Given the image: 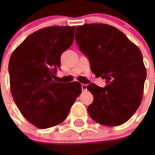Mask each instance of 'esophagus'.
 I'll return each instance as SVG.
<instances>
[{"label":"esophagus","mask_w":155,"mask_h":155,"mask_svg":"<svg viewBox=\"0 0 155 155\" xmlns=\"http://www.w3.org/2000/svg\"><path fill=\"white\" fill-rule=\"evenodd\" d=\"M81 89H82V91H85L86 90H87V85L84 84H81Z\"/></svg>","instance_id":"esophagus-1"}]
</instances>
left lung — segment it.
<instances>
[{
	"label": "left lung",
	"instance_id": "left-lung-1",
	"mask_svg": "<svg viewBox=\"0 0 155 155\" xmlns=\"http://www.w3.org/2000/svg\"><path fill=\"white\" fill-rule=\"evenodd\" d=\"M75 40L91 71L106 82L104 87L93 83L87 86L94 97L88 114L102 125L124 124L142 100L147 72L141 52L118 28L105 24L78 26Z\"/></svg>",
	"mask_w": 155,
	"mask_h": 155
}]
</instances>
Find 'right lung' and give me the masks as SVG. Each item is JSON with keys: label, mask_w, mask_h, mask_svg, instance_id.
Returning a JSON list of instances; mask_svg holds the SVG:
<instances>
[{"label": "right lung", "mask_w": 155, "mask_h": 155, "mask_svg": "<svg viewBox=\"0 0 155 155\" xmlns=\"http://www.w3.org/2000/svg\"><path fill=\"white\" fill-rule=\"evenodd\" d=\"M75 26H51L28 35L11 56L10 86L19 111L38 128L62 123L81 92L79 82H57L61 54L72 45Z\"/></svg>", "instance_id": "add662e5"}]
</instances>
